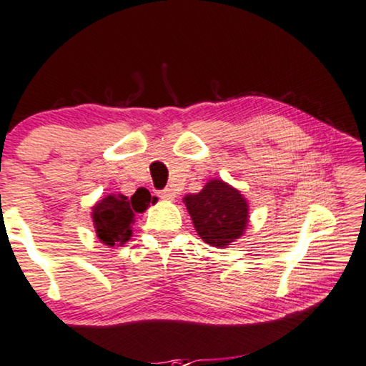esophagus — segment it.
Wrapping results in <instances>:
<instances>
[{
  "label": "esophagus",
  "instance_id": "34e87169",
  "mask_svg": "<svg viewBox=\"0 0 366 366\" xmlns=\"http://www.w3.org/2000/svg\"><path fill=\"white\" fill-rule=\"evenodd\" d=\"M159 197L164 199V200H174V197H176V194H174L172 189H164L161 190V192H157Z\"/></svg>",
  "mask_w": 366,
  "mask_h": 366
}]
</instances>
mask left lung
<instances>
[{"label": "left lung", "mask_w": 366, "mask_h": 366, "mask_svg": "<svg viewBox=\"0 0 366 366\" xmlns=\"http://www.w3.org/2000/svg\"><path fill=\"white\" fill-rule=\"evenodd\" d=\"M200 239L212 247H227L244 235L249 224V204L240 190L212 179L199 194L184 197Z\"/></svg>", "instance_id": "8db88e82"}]
</instances>
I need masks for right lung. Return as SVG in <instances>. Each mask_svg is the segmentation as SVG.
I'll return each instance as SVG.
<instances>
[{
    "instance_id": "add662e5",
    "label": "right lung",
    "mask_w": 366,
    "mask_h": 366,
    "mask_svg": "<svg viewBox=\"0 0 366 366\" xmlns=\"http://www.w3.org/2000/svg\"><path fill=\"white\" fill-rule=\"evenodd\" d=\"M157 199L151 197L147 189L139 187L132 197L122 194L107 195L92 207V224L96 235L104 245L117 247L126 244L132 235V225L136 215L142 214Z\"/></svg>"
}]
</instances>
